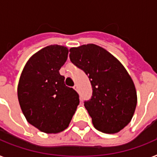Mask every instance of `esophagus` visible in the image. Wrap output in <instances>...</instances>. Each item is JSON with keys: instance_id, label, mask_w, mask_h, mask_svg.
Listing matches in <instances>:
<instances>
[{"instance_id": "34e87169", "label": "esophagus", "mask_w": 157, "mask_h": 157, "mask_svg": "<svg viewBox=\"0 0 157 157\" xmlns=\"http://www.w3.org/2000/svg\"><path fill=\"white\" fill-rule=\"evenodd\" d=\"M73 88H74V90H75L77 91V90H78V86H77V85H75Z\"/></svg>"}]
</instances>
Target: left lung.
I'll list each match as a JSON object with an SVG mask.
<instances>
[{
	"label": "left lung",
	"mask_w": 157,
	"mask_h": 157,
	"mask_svg": "<svg viewBox=\"0 0 157 157\" xmlns=\"http://www.w3.org/2000/svg\"><path fill=\"white\" fill-rule=\"evenodd\" d=\"M70 59L88 75L93 96L85 102L96 129L116 134L131 121L137 105L134 81L122 63L111 53L94 44L70 50Z\"/></svg>",
	"instance_id": "obj_1"
}]
</instances>
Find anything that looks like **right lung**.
Here are the masks:
<instances>
[{
  "label": "right lung",
  "mask_w": 157,
  "mask_h": 157,
  "mask_svg": "<svg viewBox=\"0 0 157 157\" xmlns=\"http://www.w3.org/2000/svg\"><path fill=\"white\" fill-rule=\"evenodd\" d=\"M67 54L63 45L43 48L28 59L18 81V103L26 120L46 134L67 129L80 103L78 94L65 86L59 73Z\"/></svg>",
  "instance_id": "right-lung-1"
}]
</instances>
